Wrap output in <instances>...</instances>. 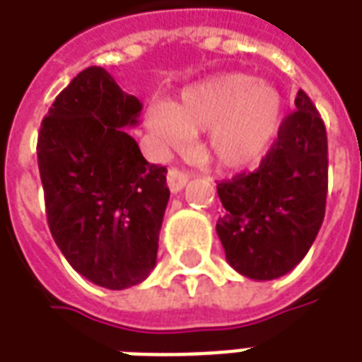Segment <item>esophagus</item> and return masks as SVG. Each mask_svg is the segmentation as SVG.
<instances>
[{
    "label": "esophagus",
    "instance_id": "obj_1",
    "mask_svg": "<svg viewBox=\"0 0 362 362\" xmlns=\"http://www.w3.org/2000/svg\"><path fill=\"white\" fill-rule=\"evenodd\" d=\"M188 174L184 173V170H180V168H170L168 170V174H166V182H168V188H170V192H180L184 186H186V182H188Z\"/></svg>",
    "mask_w": 362,
    "mask_h": 362
}]
</instances>
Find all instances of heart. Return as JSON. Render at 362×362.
<instances>
[{"mask_svg": "<svg viewBox=\"0 0 362 362\" xmlns=\"http://www.w3.org/2000/svg\"><path fill=\"white\" fill-rule=\"evenodd\" d=\"M283 119L277 90L244 74H227L182 90L173 104H151L145 124L165 149L205 132L204 149L225 168L256 165L272 149Z\"/></svg>", "mask_w": 362, "mask_h": 362, "instance_id": "1", "label": "heart"}]
</instances>
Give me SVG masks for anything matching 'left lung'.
I'll return each mask as SVG.
<instances>
[{"label":"left lung","mask_w":362,"mask_h":362,"mask_svg":"<svg viewBox=\"0 0 362 362\" xmlns=\"http://www.w3.org/2000/svg\"><path fill=\"white\" fill-rule=\"evenodd\" d=\"M295 106L258 170L217 184L225 207L217 235L228 264L250 279H277L298 266L326 213V126L304 90Z\"/></svg>","instance_id":"8db88e82"}]
</instances>
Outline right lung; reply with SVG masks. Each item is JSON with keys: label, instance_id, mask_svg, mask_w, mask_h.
I'll list each match as a JSON object with an SVG mask.
<instances>
[{"label": "right lung", "instance_id": "add662e5", "mask_svg": "<svg viewBox=\"0 0 362 362\" xmlns=\"http://www.w3.org/2000/svg\"><path fill=\"white\" fill-rule=\"evenodd\" d=\"M141 103L106 69L87 67L62 90L38 132L48 227L69 266L98 287L141 283L157 264L170 189L127 127Z\"/></svg>", "mask_w": 362, "mask_h": 362}]
</instances>
